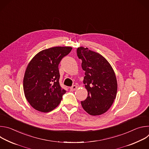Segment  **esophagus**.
Instances as JSON below:
<instances>
[{
    "instance_id": "esophagus-1",
    "label": "esophagus",
    "mask_w": 149,
    "mask_h": 149,
    "mask_svg": "<svg viewBox=\"0 0 149 149\" xmlns=\"http://www.w3.org/2000/svg\"><path fill=\"white\" fill-rule=\"evenodd\" d=\"M77 88V87L76 86H72V87H70V90L71 91H75Z\"/></svg>"
}]
</instances>
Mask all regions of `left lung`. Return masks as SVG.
<instances>
[{
  "label": "left lung",
  "instance_id": "1",
  "mask_svg": "<svg viewBox=\"0 0 149 149\" xmlns=\"http://www.w3.org/2000/svg\"><path fill=\"white\" fill-rule=\"evenodd\" d=\"M85 71L84 84L88 97L81 101L84 110L91 116H98L107 111L112 105L117 91V82L110 63L98 53L82 47L77 49Z\"/></svg>",
  "mask_w": 149,
  "mask_h": 149
}]
</instances>
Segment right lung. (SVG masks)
<instances>
[{"instance_id": "1", "label": "right lung", "mask_w": 149, "mask_h": 149, "mask_svg": "<svg viewBox=\"0 0 149 149\" xmlns=\"http://www.w3.org/2000/svg\"><path fill=\"white\" fill-rule=\"evenodd\" d=\"M72 48L56 47L42 50L28 63L24 78L25 97L32 107L50 112L59 104L66 91L61 88L58 65Z\"/></svg>"}]
</instances>
